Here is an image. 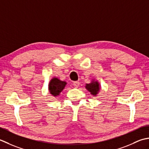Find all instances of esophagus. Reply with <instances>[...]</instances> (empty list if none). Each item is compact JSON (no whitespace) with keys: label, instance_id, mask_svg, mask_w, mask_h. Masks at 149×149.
<instances>
[{"label":"esophagus","instance_id":"1","mask_svg":"<svg viewBox=\"0 0 149 149\" xmlns=\"http://www.w3.org/2000/svg\"><path fill=\"white\" fill-rule=\"evenodd\" d=\"M73 86H74V87L78 88L79 87V86H80V82H79V81H74V83H73Z\"/></svg>","mask_w":149,"mask_h":149}]
</instances>
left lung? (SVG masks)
<instances>
[{
  "mask_svg": "<svg viewBox=\"0 0 149 149\" xmlns=\"http://www.w3.org/2000/svg\"><path fill=\"white\" fill-rule=\"evenodd\" d=\"M86 89L88 91L91 93V95L94 96H97L100 90V83L98 82V80L93 78L91 81V83L86 84Z\"/></svg>",
  "mask_w": 149,
  "mask_h": 149,
  "instance_id": "1",
  "label": "left lung"
}]
</instances>
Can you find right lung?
I'll use <instances>...</instances> for the list:
<instances>
[{
    "instance_id": "add662e5",
    "label": "right lung",
    "mask_w": 149,
    "mask_h": 149,
    "mask_svg": "<svg viewBox=\"0 0 149 149\" xmlns=\"http://www.w3.org/2000/svg\"><path fill=\"white\" fill-rule=\"evenodd\" d=\"M66 84V81L60 80L57 77L51 78L48 85V90L50 95L53 97H56L60 95V93L64 89Z\"/></svg>"
}]
</instances>
